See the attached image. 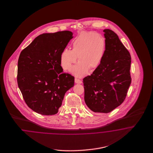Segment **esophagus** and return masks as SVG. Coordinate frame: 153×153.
I'll list each match as a JSON object with an SVG mask.
<instances>
[{"mask_svg": "<svg viewBox=\"0 0 153 153\" xmlns=\"http://www.w3.org/2000/svg\"><path fill=\"white\" fill-rule=\"evenodd\" d=\"M74 81H75V82H76V84H81V83L82 82V81H81V80L78 79H77V78H75Z\"/></svg>", "mask_w": 153, "mask_h": 153, "instance_id": "obj_1", "label": "esophagus"}]
</instances>
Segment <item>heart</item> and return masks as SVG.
Listing matches in <instances>:
<instances>
[{
	"instance_id": "1",
	"label": "heart",
	"mask_w": 153,
	"mask_h": 153,
	"mask_svg": "<svg viewBox=\"0 0 153 153\" xmlns=\"http://www.w3.org/2000/svg\"><path fill=\"white\" fill-rule=\"evenodd\" d=\"M106 48L104 38L95 31H82L72 42V50L64 49L60 54V63L65 71H69L78 59L72 72L82 77L89 69L95 71L102 63Z\"/></svg>"
}]
</instances>
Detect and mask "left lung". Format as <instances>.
I'll return each instance as SVG.
<instances>
[{"label": "left lung", "mask_w": 153, "mask_h": 153, "mask_svg": "<svg viewBox=\"0 0 153 153\" xmlns=\"http://www.w3.org/2000/svg\"><path fill=\"white\" fill-rule=\"evenodd\" d=\"M106 48L100 66L83 79L84 100L95 112L108 113L124 101L131 84L130 54L117 34L105 29Z\"/></svg>", "instance_id": "8db88e82"}]
</instances>
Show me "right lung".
Masks as SVG:
<instances>
[{"label": "right lung", "instance_id": "add662e5", "mask_svg": "<svg viewBox=\"0 0 153 153\" xmlns=\"http://www.w3.org/2000/svg\"><path fill=\"white\" fill-rule=\"evenodd\" d=\"M72 38L70 31L42 34L20 54L18 87L27 106L39 114H56L66 91L74 86V77L63 72L60 63V54Z\"/></svg>", "mask_w": 153, "mask_h": 153}]
</instances>
